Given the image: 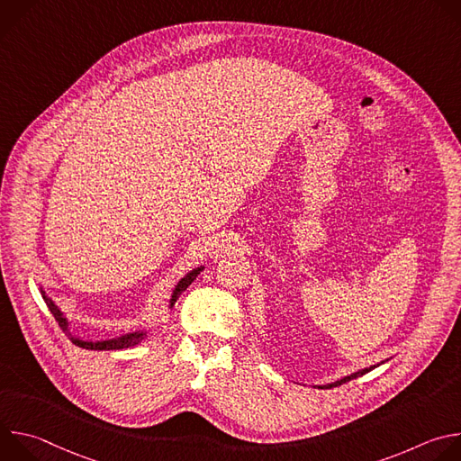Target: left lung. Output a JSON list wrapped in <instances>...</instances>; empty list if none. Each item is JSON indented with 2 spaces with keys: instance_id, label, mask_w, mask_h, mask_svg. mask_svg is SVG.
<instances>
[{
  "instance_id": "left-lung-1",
  "label": "left lung",
  "mask_w": 461,
  "mask_h": 461,
  "mask_svg": "<svg viewBox=\"0 0 461 461\" xmlns=\"http://www.w3.org/2000/svg\"><path fill=\"white\" fill-rule=\"evenodd\" d=\"M381 363H384V361H381ZM381 363H377V365H372V366H368V368H361V370H357V372H354V374H350V375H345V377H341V379H338V381H332V383H324V384H313V386H315V388H334V386H338V384H343V383H347V381H350V379H356V377H359V375H363V374L370 372L372 368L379 366Z\"/></svg>"
}]
</instances>
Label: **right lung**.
Listing matches in <instances>:
<instances>
[{"label":"right lung","mask_w":461,"mask_h":461,"mask_svg":"<svg viewBox=\"0 0 461 461\" xmlns=\"http://www.w3.org/2000/svg\"><path fill=\"white\" fill-rule=\"evenodd\" d=\"M204 270V267H196L193 268L191 272H187L173 288L171 292V297H169V304H167V310H171L175 306V303L178 301V297L185 292V288L199 277V274ZM40 294L43 297V301L47 303L50 313L54 315V319L58 321V324L63 328V332H68L69 339L80 347V348H86V350H122V348H129V347H135L139 343H142L148 336H149V330H135V332H129V334H123V336H118V338H113V339H102V341H87V339H82L78 336H75L71 332V322L69 319L65 317V313L58 308V304L45 294V290L40 286Z\"/></svg>","instance_id":"add662e5"}]
</instances>
